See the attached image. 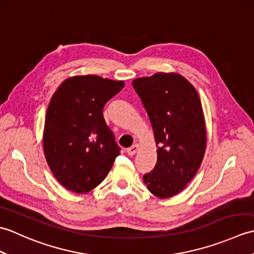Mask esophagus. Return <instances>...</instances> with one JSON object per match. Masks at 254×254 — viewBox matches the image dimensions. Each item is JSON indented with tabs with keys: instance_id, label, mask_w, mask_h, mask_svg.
<instances>
[{
	"instance_id": "34e87169",
	"label": "esophagus",
	"mask_w": 254,
	"mask_h": 254,
	"mask_svg": "<svg viewBox=\"0 0 254 254\" xmlns=\"http://www.w3.org/2000/svg\"><path fill=\"white\" fill-rule=\"evenodd\" d=\"M137 150H138V145L135 144V145H133V146H131L130 148H127V153L130 156H133V155H135L137 153Z\"/></svg>"
}]
</instances>
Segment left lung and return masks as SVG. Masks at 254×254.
Instances as JSON below:
<instances>
[{"instance_id":"left-lung-1","label":"left lung","mask_w":254,"mask_h":254,"mask_svg":"<svg viewBox=\"0 0 254 254\" xmlns=\"http://www.w3.org/2000/svg\"><path fill=\"white\" fill-rule=\"evenodd\" d=\"M132 85L157 145V163L143 180L155 196L168 198L187 187L203 160L206 127L201 100L192 84L177 73H156Z\"/></svg>"}]
</instances>
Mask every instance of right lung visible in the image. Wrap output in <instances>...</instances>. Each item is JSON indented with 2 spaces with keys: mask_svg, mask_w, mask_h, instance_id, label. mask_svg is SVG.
<instances>
[{
  "mask_svg": "<svg viewBox=\"0 0 254 254\" xmlns=\"http://www.w3.org/2000/svg\"><path fill=\"white\" fill-rule=\"evenodd\" d=\"M124 87L97 75L64 80L47 109L44 152L52 174L67 190L87 193L104 181L120 154L104 107Z\"/></svg>",
  "mask_w": 254,
  "mask_h": 254,
  "instance_id": "1",
  "label": "right lung"
}]
</instances>
